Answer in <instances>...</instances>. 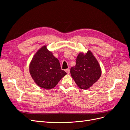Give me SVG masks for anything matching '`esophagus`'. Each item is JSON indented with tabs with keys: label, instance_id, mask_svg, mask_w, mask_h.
<instances>
[{
	"label": "esophagus",
	"instance_id": "esophagus-1",
	"mask_svg": "<svg viewBox=\"0 0 130 130\" xmlns=\"http://www.w3.org/2000/svg\"><path fill=\"white\" fill-rule=\"evenodd\" d=\"M65 71H66V73H67L68 74H69V73H70V69H66V70H65Z\"/></svg>",
	"mask_w": 130,
	"mask_h": 130
}]
</instances>
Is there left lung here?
Here are the masks:
<instances>
[{"instance_id": "left-lung-1", "label": "left lung", "mask_w": 130, "mask_h": 130, "mask_svg": "<svg viewBox=\"0 0 130 130\" xmlns=\"http://www.w3.org/2000/svg\"><path fill=\"white\" fill-rule=\"evenodd\" d=\"M71 75L76 85L81 89H88L101 75L100 66L91 51L80 53L76 58L75 66L70 69Z\"/></svg>"}]
</instances>
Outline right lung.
Instances as JSON below:
<instances>
[{
	"label": "right lung",
	"mask_w": 130,
	"mask_h": 130,
	"mask_svg": "<svg viewBox=\"0 0 130 130\" xmlns=\"http://www.w3.org/2000/svg\"><path fill=\"white\" fill-rule=\"evenodd\" d=\"M29 72L34 82L49 90L55 87L66 72L61 70L58 59L47 50L46 45L39 49L29 65Z\"/></svg>",
	"instance_id": "1"
}]
</instances>
